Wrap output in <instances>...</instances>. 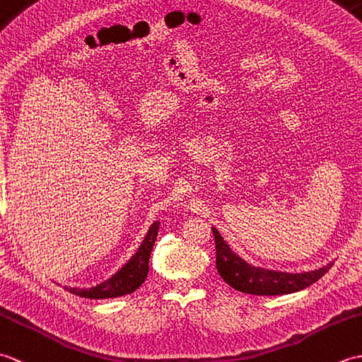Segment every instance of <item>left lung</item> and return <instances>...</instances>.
Instances as JSON below:
<instances>
[{
  "instance_id": "obj_1",
  "label": "left lung",
  "mask_w": 362,
  "mask_h": 362,
  "mask_svg": "<svg viewBox=\"0 0 362 362\" xmlns=\"http://www.w3.org/2000/svg\"><path fill=\"white\" fill-rule=\"evenodd\" d=\"M214 243H216V267L219 275L224 281L236 291L245 292V294L253 296H283L305 289L311 286L322 279L333 263L324 266L322 269L305 274H286V272H275L266 271V269L253 267L245 263L238 255L230 250L226 241L216 228H213Z\"/></svg>"
}]
</instances>
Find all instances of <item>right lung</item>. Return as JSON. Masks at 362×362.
Segmentation results:
<instances>
[{
    "instance_id": "add662e5",
    "label": "right lung",
    "mask_w": 362,
    "mask_h": 362,
    "mask_svg": "<svg viewBox=\"0 0 362 362\" xmlns=\"http://www.w3.org/2000/svg\"><path fill=\"white\" fill-rule=\"evenodd\" d=\"M160 222H153L149 228V233L146 235L141 247L134 255V258L121 269V271L113 275L110 280H107L95 288L90 289H78V288H66L68 292L83 298H113L126 294H132L134 291L141 286L146 276L149 272V258L153 244H156L158 235Z\"/></svg>"
}]
</instances>
